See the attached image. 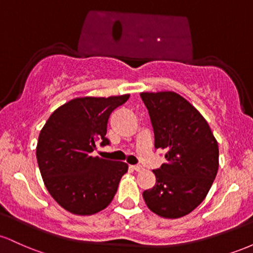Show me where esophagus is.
<instances>
[{
  "mask_svg": "<svg viewBox=\"0 0 253 253\" xmlns=\"http://www.w3.org/2000/svg\"><path fill=\"white\" fill-rule=\"evenodd\" d=\"M133 170H135L136 172H140V171L144 170L143 167H140V165H134V167H132Z\"/></svg>",
  "mask_w": 253,
  "mask_h": 253,
  "instance_id": "obj_1",
  "label": "esophagus"
}]
</instances>
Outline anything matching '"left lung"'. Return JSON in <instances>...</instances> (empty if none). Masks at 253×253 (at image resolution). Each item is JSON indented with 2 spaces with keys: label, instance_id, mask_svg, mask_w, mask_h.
Instances as JSON below:
<instances>
[{
  "label": "left lung",
  "instance_id": "left-lung-1",
  "mask_svg": "<svg viewBox=\"0 0 253 253\" xmlns=\"http://www.w3.org/2000/svg\"><path fill=\"white\" fill-rule=\"evenodd\" d=\"M167 163L153 170L156 184L145 190L147 207L165 219L191 213L207 196L219 169V146L201 113L173 91L141 92Z\"/></svg>",
  "mask_w": 253,
  "mask_h": 253
}]
</instances>
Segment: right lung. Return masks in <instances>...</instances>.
Wrapping results in <instances>:
<instances>
[{"instance_id": "obj_1", "label": "right lung", "mask_w": 253, "mask_h": 253, "mask_svg": "<svg viewBox=\"0 0 253 253\" xmlns=\"http://www.w3.org/2000/svg\"><path fill=\"white\" fill-rule=\"evenodd\" d=\"M129 94L109 97H76L57 108L40 130L37 159L46 189L64 210L92 215L109 206L121 177L124 162L91 156L106 138L109 115Z\"/></svg>"}]
</instances>
